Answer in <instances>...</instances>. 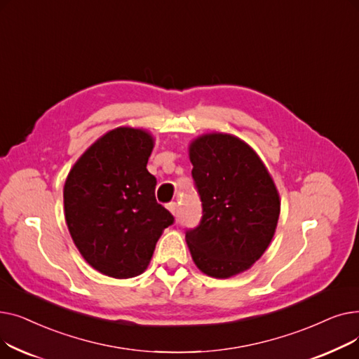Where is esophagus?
Here are the masks:
<instances>
[{"mask_svg":"<svg viewBox=\"0 0 359 359\" xmlns=\"http://www.w3.org/2000/svg\"><path fill=\"white\" fill-rule=\"evenodd\" d=\"M167 210L172 212L173 215H177V203L176 202H170L167 203Z\"/></svg>","mask_w":359,"mask_h":359,"instance_id":"obj_1","label":"esophagus"}]
</instances>
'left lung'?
<instances>
[{
	"mask_svg": "<svg viewBox=\"0 0 359 359\" xmlns=\"http://www.w3.org/2000/svg\"><path fill=\"white\" fill-rule=\"evenodd\" d=\"M189 158L202 202L199 225L186 231L195 265L218 279L248 271L268 249L280 212L268 168L249 144L219 132L192 141Z\"/></svg>",
	"mask_w": 359,
	"mask_h": 359,
	"instance_id": "1",
	"label": "left lung"
}]
</instances>
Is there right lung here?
I'll use <instances>...</instances> for the list:
<instances>
[{"label":"right lung","instance_id":"right-lung-1","mask_svg":"<svg viewBox=\"0 0 359 359\" xmlns=\"http://www.w3.org/2000/svg\"><path fill=\"white\" fill-rule=\"evenodd\" d=\"M154 140L121 126L94 142L71 168L64 186L65 221L90 266L126 279L141 275L173 215L156 201L147 170Z\"/></svg>","mask_w":359,"mask_h":359}]
</instances>
